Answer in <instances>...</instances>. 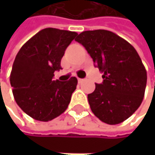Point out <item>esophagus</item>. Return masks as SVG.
<instances>
[{"mask_svg":"<svg viewBox=\"0 0 155 155\" xmlns=\"http://www.w3.org/2000/svg\"><path fill=\"white\" fill-rule=\"evenodd\" d=\"M84 81V79H81V78H78V82H79V83H83Z\"/></svg>","mask_w":155,"mask_h":155,"instance_id":"1","label":"esophagus"}]
</instances>
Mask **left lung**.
<instances>
[{
	"mask_svg": "<svg viewBox=\"0 0 155 155\" xmlns=\"http://www.w3.org/2000/svg\"><path fill=\"white\" fill-rule=\"evenodd\" d=\"M82 44L103 73L88 102L93 114L108 124L129 118L140 106L147 71L136 49L124 39L105 29L86 31L75 39Z\"/></svg>",
	"mask_w": 155,
	"mask_h": 155,
	"instance_id": "left-lung-1",
	"label": "left lung"
}]
</instances>
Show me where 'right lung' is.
<instances>
[{"label": "right lung", "instance_id": "add662e5", "mask_svg": "<svg viewBox=\"0 0 155 155\" xmlns=\"http://www.w3.org/2000/svg\"><path fill=\"white\" fill-rule=\"evenodd\" d=\"M78 35L75 31L46 28L23 45L15 58L10 83L15 102L31 118L48 122L67 110L76 89L75 77L54 81L61 69L66 48Z\"/></svg>", "mask_w": 155, "mask_h": 155}]
</instances>
